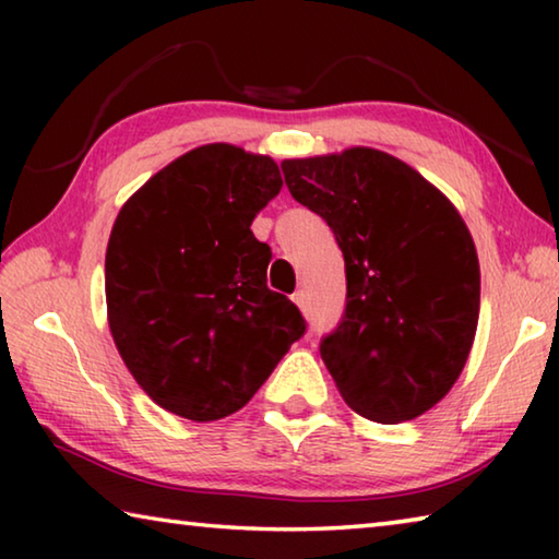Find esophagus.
Returning <instances> with one entry per match:
<instances>
[{"instance_id":"34e87169","label":"esophagus","mask_w":559,"mask_h":559,"mask_svg":"<svg viewBox=\"0 0 559 559\" xmlns=\"http://www.w3.org/2000/svg\"><path fill=\"white\" fill-rule=\"evenodd\" d=\"M293 302H296L298 308H306V293H302V290L293 293Z\"/></svg>"}]
</instances>
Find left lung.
<instances>
[{
    "mask_svg": "<svg viewBox=\"0 0 559 559\" xmlns=\"http://www.w3.org/2000/svg\"><path fill=\"white\" fill-rule=\"evenodd\" d=\"M293 200L345 257L347 302L320 357L365 419L409 421L456 384L478 328L480 269L447 194L372 147L283 159Z\"/></svg>",
    "mask_w": 559,
    "mask_h": 559,
    "instance_id": "obj_1",
    "label": "left lung"
}]
</instances>
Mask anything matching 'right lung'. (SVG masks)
I'll return each mask as SVG.
<instances>
[{
    "mask_svg": "<svg viewBox=\"0 0 559 559\" xmlns=\"http://www.w3.org/2000/svg\"><path fill=\"white\" fill-rule=\"evenodd\" d=\"M269 155L202 145L122 204L106 251L110 335L163 409L192 421L239 412L306 333L266 286L269 243L251 222L281 192Z\"/></svg>",
    "mask_w": 559,
    "mask_h": 559,
    "instance_id": "1",
    "label": "right lung"
}]
</instances>
